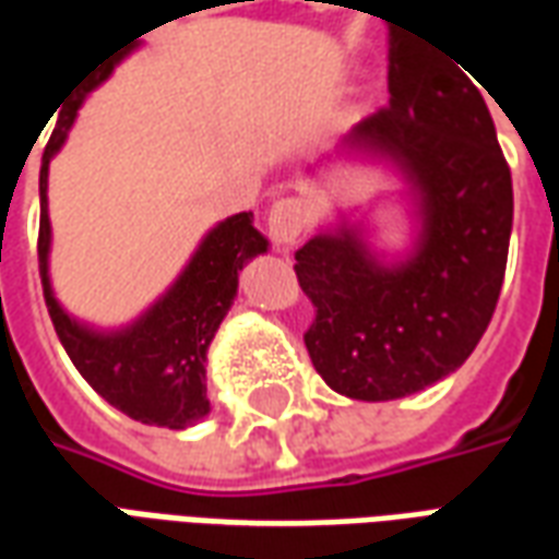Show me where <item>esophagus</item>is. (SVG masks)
<instances>
[{"label": "esophagus", "mask_w": 559, "mask_h": 559, "mask_svg": "<svg viewBox=\"0 0 559 559\" xmlns=\"http://www.w3.org/2000/svg\"><path fill=\"white\" fill-rule=\"evenodd\" d=\"M308 221H311V212H308L302 200H296V197L278 200L266 215L269 236L278 245H293L305 233Z\"/></svg>", "instance_id": "obj_1"}]
</instances>
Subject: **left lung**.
I'll return each instance as SVG.
<instances>
[{
	"label": "left lung",
	"instance_id": "8db88e82",
	"mask_svg": "<svg viewBox=\"0 0 559 559\" xmlns=\"http://www.w3.org/2000/svg\"><path fill=\"white\" fill-rule=\"evenodd\" d=\"M389 95L329 158L399 170L416 221L411 251L386 260L362 224L341 221L293 266L317 311L305 332L317 374L356 401L404 399L467 362L497 308L512 236V173L464 71L392 35Z\"/></svg>",
	"mask_w": 559,
	"mask_h": 559
}]
</instances>
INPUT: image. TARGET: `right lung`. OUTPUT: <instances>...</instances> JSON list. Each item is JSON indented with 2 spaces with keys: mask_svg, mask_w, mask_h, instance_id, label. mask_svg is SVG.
<instances>
[{
  "mask_svg": "<svg viewBox=\"0 0 559 559\" xmlns=\"http://www.w3.org/2000/svg\"><path fill=\"white\" fill-rule=\"evenodd\" d=\"M140 38V35H138ZM107 59L102 74H92L90 83L62 107L50 143L41 158V227H38V269H41L44 302L53 320L56 335L71 356L83 380L107 404L122 411L134 421L158 428H188L209 413L206 399V353L218 332L221 320L230 311L239 287V272L248 260L266 254L269 239L254 227L251 212L230 215L203 236L188 266L179 272L158 302L122 329H95L80 323L59 305L50 284V215H47V173L50 160L66 138L78 110L92 90L114 74V68L134 47Z\"/></svg>",
  "mask_w": 559,
  "mask_h": 559,
  "instance_id": "right-lung-1",
  "label": "right lung"
}]
</instances>
